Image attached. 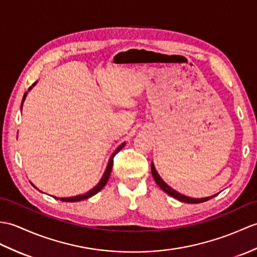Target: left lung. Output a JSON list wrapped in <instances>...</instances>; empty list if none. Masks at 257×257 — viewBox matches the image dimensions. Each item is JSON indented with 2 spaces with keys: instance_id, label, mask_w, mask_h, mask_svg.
I'll return each mask as SVG.
<instances>
[{
  "instance_id": "8db88e82",
  "label": "left lung",
  "mask_w": 257,
  "mask_h": 257,
  "mask_svg": "<svg viewBox=\"0 0 257 257\" xmlns=\"http://www.w3.org/2000/svg\"><path fill=\"white\" fill-rule=\"evenodd\" d=\"M151 172H152V175H153L154 181H156V183L159 185L160 188L162 189V190H164V192H165L166 194H169L170 196L174 197V198H176V199H178V200H181V201L188 202V204H199V202L207 201V200H209V199L213 198L214 196H216V195H213V196H210V197H206V198H197V199H196V198H190V197H187V196H185V195H182V194H180V193H177L176 190L172 189V188L169 186V185H166V184L163 182L162 178H161L160 175L158 174V172H157L156 168H154L153 163H151Z\"/></svg>"
}]
</instances>
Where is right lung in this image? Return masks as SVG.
I'll return each instance as SVG.
<instances>
[{
    "instance_id": "add662e5",
    "label": "right lung",
    "mask_w": 257,
    "mask_h": 257,
    "mask_svg": "<svg viewBox=\"0 0 257 257\" xmlns=\"http://www.w3.org/2000/svg\"><path fill=\"white\" fill-rule=\"evenodd\" d=\"M35 84H36V83H34L33 86H34ZM31 88H32V87H29V89H31ZM29 89H28V91H29ZM26 95H27V93L24 94L23 101L25 100ZM23 101H22V106H21V107H23ZM123 147H124V143H121V145L116 149V151L111 154V157H110V159H109V162H108V165H107V169H106V171H105V173H104L103 177H101V180L99 181V183H98V184L96 185V186H95L93 189H91V190H89V192H87V193L84 194V195H79V196L70 197V198H60V200H61V201H67V202H74V201H80V200H83V199H87V198H89V197H92V196H94L95 194H97V193L99 192V190L105 186L107 181H108V178H109V176H110V173H111L112 164H114V157L116 156V154H117L119 151L121 150V149H122ZM55 198L58 199L57 197H55Z\"/></svg>"
}]
</instances>
